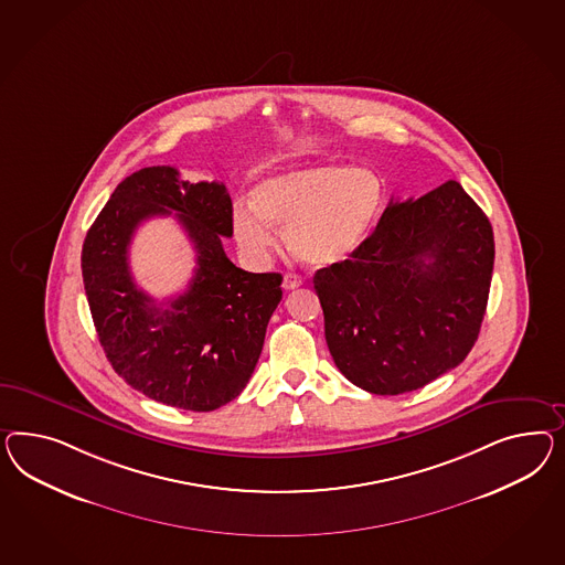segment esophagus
I'll return each mask as SVG.
<instances>
[{"label":"esophagus","instance_id":"34e87169","mask_svg":"<svg viewBox=\"0 0 565 565\" xmlns=\"http://www.w3.org/2000/svg\"><path fill=\"white\" fill-rule=\"evenodd\" d=\"M305 284V277L298 274H286L284 275V288L286 290H296V288H300Z\"/></svg>","mask_w":565,"mask_h":565}]
</instances>
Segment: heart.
<instances>
[{
	"label": "heart",
	"mask_w": 565,
	"mask_h": 565,
	"mask_svg": "<svg viewBox=\"0 0 565 565\" xmlns=\"http://www.w3.org/2000/svg\"><path fill=\"white\" fill-rule=\"evenodd\" d=\"M382 199L381 179L364 168H290L255 186V205L234 207V236L248 259L265 260L277 246L279 226L291 255L315 269L333 267L364 244Z\"/></svg>",
	"instance_id": "heart-1"
}]
</instances>
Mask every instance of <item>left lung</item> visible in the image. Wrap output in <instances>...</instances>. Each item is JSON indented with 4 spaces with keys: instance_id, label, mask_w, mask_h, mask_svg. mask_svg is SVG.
Wrapping results in <instances>:
<instances>
[{
    "instance_id": "8db88e82",
    "label": "left lung",
    "mask_w": 565,
    "mask_h": 565,
    "mask_svg": "<svg viewBox=\"0 0 565 565\" xmlns=\"http://www.w3.org/2000/svg\"><path fill=\"white\" fill-rule=\"evenodd\" d=\"M493 255L488 215L457 181L391 201L350 259L312 279L341 374L401 395L457 367L481 329Z\"/></svg>"
}]
</instances>
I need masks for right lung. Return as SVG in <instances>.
<instances>
[{
	"label": "right lung",
	"instance_id": "obj_1",
	"mask_svg": "<svg viewBox=\"0 0 565 565\" xmlns=\"http://www.w3.org/2000/svg\"><path fill=\"white\" fill-rule=\"evenodd\" d=\"M178 212L199 253L181 297L158 307L137 288L128 244L138 224ZM232 199L224 183H189L172 167L141 168L117 184L82 246L92 321L113 370L146 397L214 412L243 393L281 300V274H248L226 257Z\"/></svg>",
	"mask_w": 565,
	"mask_h": 565
}]
</instances>
